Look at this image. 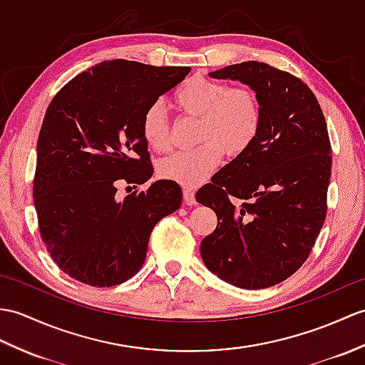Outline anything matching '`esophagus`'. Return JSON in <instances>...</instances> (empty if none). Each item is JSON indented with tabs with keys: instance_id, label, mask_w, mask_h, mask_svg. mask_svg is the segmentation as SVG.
<instances>
[{
	"instance_id": "obj_1",
	"label": "esophagus",
	"mask_w": 365,
	"mask_h": 365,
	"mask_svg": "<svg viewBox=\"0 0 365 365\" xmlns=\"http://www.w3.org/2000/svg\"><path fill=\"white\" fill-rule=\"evenodd\" d=\"M183 200L186 205H196V196H194V191L190 188H183Z\"/></svg>"
}]
</instances>
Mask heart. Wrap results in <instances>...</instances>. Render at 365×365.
<instances>
[{"label":"heart","mask_w":365,"mask_h":365,"mask_svg":"<svg viewBox=\"0 0 365 365\" xmlns=\"http://www.w3.org/2000/svg\"><path fill=\"white\" fill-rule=\"evenodd\" d=\"M174 106L185 116L199 118L196 149L175 152L158 163V174L185 186L205 182L221 165L224 152L238 157L259 132L262 107L250 87H233L205 78H190L174 93ZM143 137L148 146L165 152L171 146V124L163 107L150 104L143 115Z\"/></svg>","instance_id":"b5f03b06"}]
</instances>
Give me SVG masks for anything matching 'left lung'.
Wrapping results in <instances>:
<instances>
[{
    "instance_id": "obj_1",
    "label": "left lung",
    "mask_w": 365,
    "mask_h": 365,
    "mask_svg": "<svg viewBox=\"0 0 365 365\" xmlns=\"http://www.w3.org/2000/svg\"><path fill=\"white\" fill-rule=\"evenodd\" d=\"M255 90L262 121L252 146L197 191L215 210L202 240L208 270L241 289H264L302 267L327 216L331 144L314 93L295 76L249 61L210 73ZM232 197L242 200L236 207Z\"/></svg>"
}]
</instances>
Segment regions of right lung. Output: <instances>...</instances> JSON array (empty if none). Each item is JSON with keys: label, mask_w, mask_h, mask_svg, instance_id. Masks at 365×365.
<instances>
[{"label": "right lung", "mask_w": 365, "mask_h": 365, "mask_svg": "<svg viewBox=\"0 0 365 365\" xmlns=\"http://www.w3.org/2000/svg\"><path fill=\"white\" fill-rule=\"evenodd\" d=\"M190 71L106 61L51 101L37 141L34 205L46 250L66 275L98 287L127 282L146 259L152 228L180 208L182 190L171 180L123 200L116 191L152 177L143 115Z\"/></svg>", "instance_id": "right-lung-1"}]
</instances>
